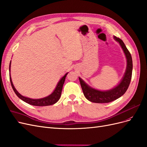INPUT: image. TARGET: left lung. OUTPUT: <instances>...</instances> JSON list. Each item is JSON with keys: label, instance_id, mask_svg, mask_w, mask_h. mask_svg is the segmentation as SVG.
<instances>
[{"label": "left lung", "instance_id": "1", "mask_svg": "<svg viewBox=\"0 0 147 147\" xmlns=\"http://www.w3.org/2000/svg\"><path fill=\"white\" fill-rule=\"evenodd\" d=\"M113 38L117 42H119L125 54L127 61L126 71L121 82L114 88L107 91H100L92 88L88 86L81 78H79L85 97L88 101L92 102L107 103L114 101L123 95L129 86L132 71V60L131 55L129 51L126 48L123 41L117 36H114Z\"/></svg>", "mask_w": 147, "mask_h": 147}]
</instances>
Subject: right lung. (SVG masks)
I'll list each match as a JSON object with an SVG mask.
<instances>
[{
  "label": "right lung",
  "mask_w": 147,
  "mask_h": 147,
  "mask_svg": "<svg viewBox=\"0 0 147 147\" xmlns=\"http://www.w3.org/2000/svg\"><path fill=\"white\" fill-rule=\"evenodd\" d=\"M10 65H11V61L10 63V67H9V71H10ZM68 73H66L64 76L61 78V79L60 80V81L59 82L57 85L54 91L50 95L46 96L45 98H40V99H32V98H27V97H25V96L21 95V94L16 90L15 87H14L13 82H12V80H11V76H10V80L11 87L13 89L14 92H15V93L18 96V98H20L21 99H22V101H24L28 104H29V105H33V106H46L53 105L59 100V99L61 96V91H62L63 84H64L65 80V78H66V76H67Z\"/></svg>",
  "instance_id": "add662e5"
}]
</instances>
